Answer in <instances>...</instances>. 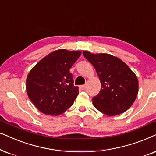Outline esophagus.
<instances>
[{"instance_id": "obj_1", "label": "esophagus", "mask_w": 156, "mask_h": 156, "mask_svg": "<svg viewBox=\"0 0 156 156\" xmlns=\"http://www.w3.org/2000/svg\"><path fill=\"white\" fill-rule=\"evenodd\" d=\"M80 88L81 90H85V88H86V85H82V86H80Z\"/></svg>"}]
</instances>
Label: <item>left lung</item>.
<instances>
[{
  "instance_id": "1",
  "label": "left lung",
  "mask_w": 156,
  "mask_h": 156,
  "mask_svg": "<svg viewBox=\"0 0 156 156\" xmlns=\"http://www.w3.org/2000/svg\"><path fill=\"white\" fill-rule=\"evenodd\" d=\"M94 66L101 89L93 97L95 108L108 116L121 114L130 108L138 93V80L131 69L118 58L108 53L83 52Z\"/></svg>"
}]
</instances>
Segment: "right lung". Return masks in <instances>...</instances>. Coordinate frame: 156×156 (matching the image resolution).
I'll use <instances>...</instances> for the list:
<instances>
[{"label":"right lung","instance_id":"1","mask_svg":"<svg viewBox=\"0 0 156 156\" xmlns=\"http://www.w3.org/2000/svg\"><path fill=\"white\" fill-rule=\"evenodd\" d=\"M80 51L59 49L49 53L30 70L26 92L33 105L43 113L58 115L71 106L78 95L70 69Z\"/></svg>","mask_w":156,"mask_h":156}]
</instances>
